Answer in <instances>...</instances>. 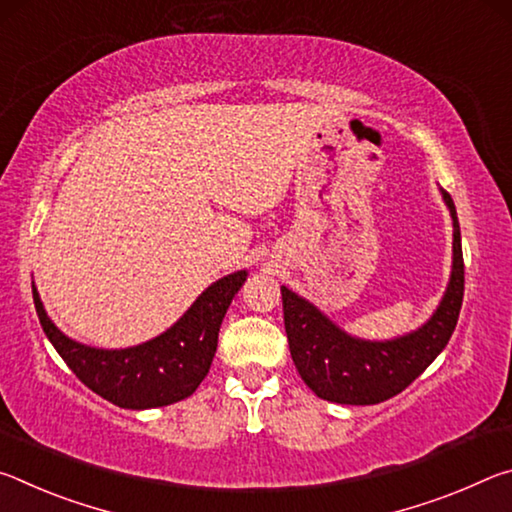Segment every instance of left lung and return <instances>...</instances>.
<instances>
[{
	"instance_id": "left-lung-1",
	"label": "left lung",
	"mask_w": 512,
	"mask_h": 512,
	"mask_svg": "<svg viewBox=\"0 0 512 512\" xmlns=\"http://www.w3.org/2000/svg\"><path fill=\"white\" fill-rule=\"evenodd\" d=\"M454 221L452 275L438 309L422 327L391 341H366L350 336L323 311L282 287L284 329L291 359L300 377L320 400L336 404H379L402 393L452 339L463 305L465 266L461 228L452 196L440 189Z\"/></svg>"
}]
</instances>
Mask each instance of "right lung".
<instances>
[{
  "label": "right lung",
  "instance_id": "1",
  "mask_svg": "<svg viewBox=\"0 0 512 512\" xmlns=\"http://www.w3.org/2000/svg\"><path fill=\"white\" fill-rule=\"evenodd\" d=\"M246 277V271L221 277L167 332L124 350L90 348L69 339L51 323L36 287L33 302L47 339L69 370L103 400L140 411L180 402L196 391L210 372L225 311Z\"/></svg>",
  "mask_w": 512,
  "mask_h": 512
}]
</instances>
